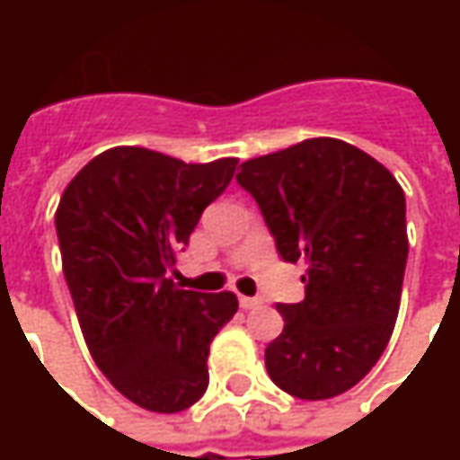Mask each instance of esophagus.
<instances>
[{"instance_id":"34e87169","label":"esophagus","mask_w":460,"mask_h":460,"mask_svg":"<svg viewBox=\"0 0 460 460\" xmlns=\"http://www.w3.org/2000/svg\"><path fill=\"white\" fill-rule=\"evenodd\" d=\"M238 302L243 309H256L263 305V299H258V296H240Z\"/></svg>"}]
</instances>
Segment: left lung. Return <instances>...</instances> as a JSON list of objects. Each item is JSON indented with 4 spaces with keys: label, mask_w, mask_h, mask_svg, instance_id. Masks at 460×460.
<instances>
[{
    "label": "left lung",
    "mask_w": 460,
    "mask_h": 460,
    "mask_svg": "<svg viewBox=\"0 0 460 460\" xmlns=\"http://www.w3.org/2000/svg\"><path fill=\"white\" fill-rule=\"evenodd\" d=\"M235 179L281 258L307 266L305 299L276 307L284 330L266 348L269 376L292 397H338L376 366L397 323L404 191L376 158L335 137L251 158Z\"/></svg>",
    "instance_id": "1"
}]
</instances>
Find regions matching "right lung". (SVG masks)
Returning a JSON list of instances; mask_svg holds the SVG:
<instances>
[{
    "instance_id": "add662e5",
    "label": "right lung",
    "mask_w": 460,
    "mask_h": 460,
    "mask_svg": "<svg viewBox=\"0 0 460 460\" xmlns=\"http://www.w3.org/2000/svg\"><path fill=\"white\" fill-rule=\"evenodd\" d=\"M235 166L119 146L81 168L58 202L63 276L86 348L143 410L173 415L202 397L209 343L238 312L233 292H189L166 279Z\"/></svg>"
}]
</instances>
